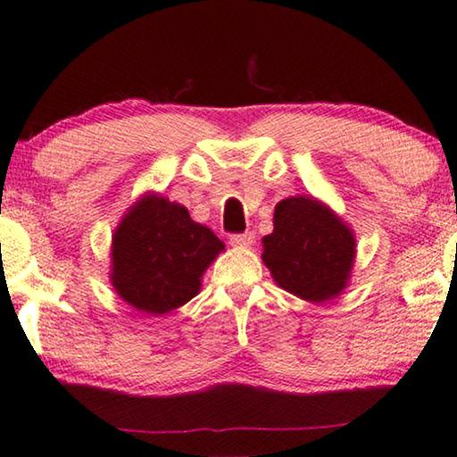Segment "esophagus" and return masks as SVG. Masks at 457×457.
<instances>
[{
  "mask_svg": "<svg viewBox=\"0 0 457 457\" xmlns=\"http://www.w3.org/2000/svg\"><path fill=\"white\" fill-rule=\"evenodd\" d=\"M228 243L233 245V247H249V245L253 243V233L230 235V237H228Z\"/></svg>",
  "mask_w": 457,
  "mask_h": 457,
  "instance_id": "1",
  "label": "esophagus"
}]
</instances>
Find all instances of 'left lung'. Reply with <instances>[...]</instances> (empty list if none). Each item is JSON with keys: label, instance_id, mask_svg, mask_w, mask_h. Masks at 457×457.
<instances>
[{"label": "left lung", "instance_id": "left-lung-1", "mask_svg": "<svg viewBox=\"0 0 457 457\" xmlns=\"http://www.w3.org/2000/svg\"><path fill=\"white\" fill-rule=\"evenodd\" d=\"M262 260L276 284L299 299L323 303L346 288L354 263V235L315 197H287L274 210Z\"/></svg>", "mask_w": 457, "mask_h": 457}]
</instances>
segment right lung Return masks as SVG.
I'll return each instance as SVG.
<instances>
[{"label": "right lung", "instance_id": "1", "mask_svg": "<svg viewBox=\"0 0 457 457\" xmlns=\"http://www.w3.org/2000/svg\"><path fill=\"white\" fill-rule=\"evenodd\" d=\"M224 243L191 220L187 208L148 194L123 216L111 245V284L125 303L148 315L185 305Z\"/></svg>", "mask_w": 457, "mask_h": 457}]
</instances>
